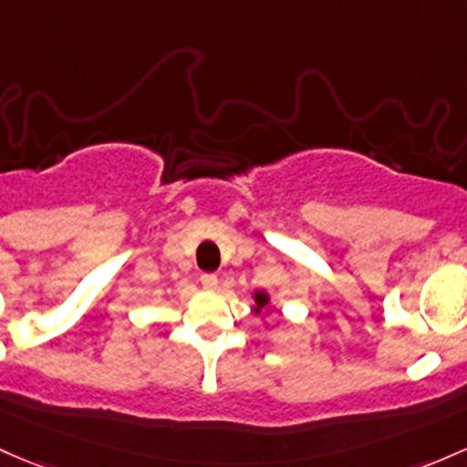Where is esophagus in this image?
Instances as JSON below:
<instances>
[{
    "instance_id": "obj_1",
    "label": "esophagus",
    "mask_w": 467,
    "mask_h": 467,
    "mask_svg": "<svg viewBox=\"0 0 467 467\" xmlns=\"http://www.w3.org/2000/svg\"><path fill=\"white\" fill-rule=\"evenodd\" d=\"M201 284H203V288H208V291H214V288L219 286V277L214 273H203L201 275Z\"/></svg>"
}]
</instances>
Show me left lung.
Listing matches in <instances>:
<instances>
[{"label": "left lung", "instance_id": "8db88e82", "mask_svg": "<svg viewBox=\"0 0 467 467\" xmlns=\"http://www.w3.org/2000/svg\"><path fill=\"white\" fill-rule=\"evenodd\" d=\"M253 297H254V313H262L264 308L268 306V302H271V297H268L266 291H257Z\"/></svg>", "mask_w": 467, "mask_h": 467}]
</instances>
